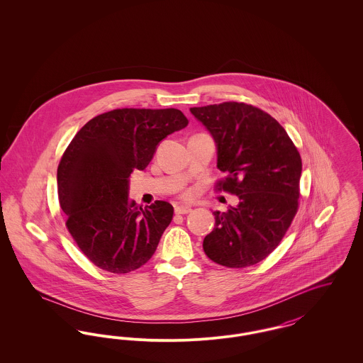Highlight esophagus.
<instances>
[{"mask_svg":"<svg viewBox=\"0 0 363 363\" xmlns=\"http://www.w3.org/2000/svg\"><path fill=\"white\" fill-rule=\"evenodd\" d=\"M191 209L188 206H177L175 207V213L177 215H186V213H189Z\"/></svg>","mask_w":363,"mask_h":363,"instance_id":"obj_1","label":"esophagus"}]
</instances>
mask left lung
Listing matches in <instances>:
<instances>
[{"label": "left lung", "mask_w": 363, "mask_h": 363, "mask_svg": "<svg viewBox=\"0 0 363 363\" xmlns=\"http://www.w3.org/2000/svg\"><path fill=\"white\" fill-rule=\"evenodd\" d=\"M190 113L216 143L218 169L227 174L216 189L240 199L237 207L213 212L204 252L227 268L255 265L277 249L296 215L301 155L284 128L252 104H209Z\"/></svg>", "instance_id": "obj_1"}]
</instances>
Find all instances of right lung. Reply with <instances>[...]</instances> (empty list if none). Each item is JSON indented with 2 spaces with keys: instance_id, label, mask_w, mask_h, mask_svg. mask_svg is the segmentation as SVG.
Returning <instances> with one entry per match:
<instances>
[{
  "instance_id": "right-lung-1",
  "label": "right lung",
  "mask_w": 363,
  "mask_h": 363,
  "mask_svg": "<svg viewBox=\"0 0 363 363\" xmlns=\"http://www.w3.org/2000/svg\"><path fill=\"white\" fill-rule=\"evenodd\" d=\"M188 123L177 108H116L89 120L70 141L57 170L58 200L72 238L101 269L128 274L154 256L174 208L160 200L138 208L129 200V177Z\"/></svg>"
}]
</instances>
